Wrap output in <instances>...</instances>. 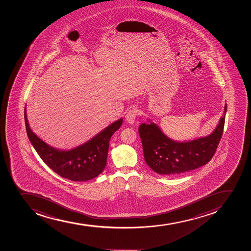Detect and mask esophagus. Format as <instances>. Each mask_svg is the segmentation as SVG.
Listing matches in <instances>:
<instances>
[{"label":"esophagus","mask_w":251,"mask_h":251,"mask_svg":"<svg viewBox=\"0 0 251 251\" xmlns=\"http://www.w3.org/2000/svg\"><path fill=\"white\" fill-rule=\"evenodd\" d=\"M138 115V110H136V108H132L131 110H129L127 114L126 115V121L130 124V125H133L135 121H136V116Z\"/></svg>","instance_id":"1"}]
</instances>
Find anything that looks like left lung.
<instances>
[{"mask_svg": "<svg viewBox=\"0 0 251 251\" xmlns=\"http://www.w3.org/2000/svg\"><path fill=\"white\" fill-rule=\"evenodd\" d=\"M225 112L212 133L201 138L185 142H178L167 137L158 125L149 120V124L139 126L143 147L145 161L158 174L177 176L210 162L215 154L225 126Z\"/></svg>", "mask_w": 251, "mask_h": 251, "instance_id": "1", "label": "left lung"}]
</instances>
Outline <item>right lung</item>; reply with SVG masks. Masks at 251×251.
<instances>
[{
  "instance_id": "right-lung-1",
  "label": "right lung",
  "mask_w": 251,
  "mask_h": 251,
  "mask_svg": "<svg viewBox=\"0 0 251 251\" xmlns=\"http://www.w3.org/2000/svg\"><path fill=\"white\" fill-rule=\"evenodd\" d=\"M24 119L27 136L41 159L53 172L72 181H87L103 172L106 166L110 138L123 124V119H120L81 146L71 151H59L47 145L31 131L26 108Z\"/></svg>"
}]
</instances>
